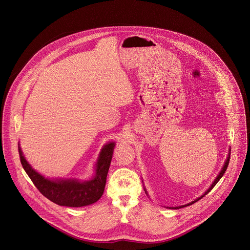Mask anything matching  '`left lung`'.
I'll return each mask as SVG.
<instances>
[{
  "label": "left lung",
  "instance_id": "8db88e82",
  "mask_svg": "<svg viewBox=\"0 0 250 250\" xmlns=\"http://www.w3.org/2000/svg\"><path fill=\"white\" fill-rule=\"evenodd\" d=\"M229 158H230V148L229 149V153H228V157H227V159H226V161H225V163H224V165H223V167H222V170L220 171V173L218 174V176L216 177V179L213 180V182L210 184V186H209V188L202 195V196H200L199 198H197L196 200H194V201H192L191 203H189V204H186V205H182V206H178V207H167V208H172V209H178V208H185V207H187V206H190V205H192V204H194V203H196V202H198L199 200H201L203 197H205L213 187L216 186V184L220 181V179L221 178L223 177V175L225 174V172H226V170H227V168H228V165H229ZM145 188V187H144ZM145 191H146V195L148 196V193H147V191H146V189L145 188Z\"/></svg>",
  "mask_w": 250,
  "mask_h": 250
}]
</instances>
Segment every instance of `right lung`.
Listing matches in <instances>:
<instances>
[{"label": "right lung", "mask_w": 250, "mask_h": 250, "mask_svg": "<svg viewBox=\"0 0 250 250\" xmlns=\"http://www.w3.org/2000/svg\"><path fill=\"white\" fill-rule=\"evenodd\" d=\"M116 142L105 144L101 149L95 163L94 174L89 180L81 181L75 178H48L34 170L25 159L19 144L21 165L40 192L51 202L65 207H85L96 203L103 195L106 175L113 158Z\"/></svg>", "instance_id": "1"}]
</instances>
